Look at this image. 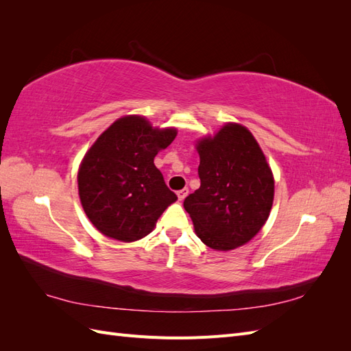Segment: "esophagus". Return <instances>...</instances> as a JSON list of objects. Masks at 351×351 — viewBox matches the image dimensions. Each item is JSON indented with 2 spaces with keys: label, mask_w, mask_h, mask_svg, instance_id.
Here are the masks:
<instances>
[{
  "label": "esophagus",
  "mask_w": 351,
  "mask_h": 351,
  "mask_svg": "<svg viewBox=\"0 0 351 351\" xmlns=\"http://www.w3.org/2000/svg\"><path fill=\"white\" fill-rule=\"evenodd\" d=\"M187 195H189V189H187V187H184V189H182V190H178V192H177L178 200H183Z\"/></svg>",
  "instance_id": "esophagus-1"
}]
</instances>
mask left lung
<instances>
[{
    "label": "left lung",
    "mask_w": 351,
    "mask_h": 351,
    "mask_svg": "<svg viewBox=\"0 0 351 351\" xmlns=\"http://www.w3.org/2000/svg\"><path fill=\"white\" fill-rule=\"evenodd\" d=\"M200 187L184 199L196 236L208 247L232 250L250 241L267 222L274 177L253 134L227 123L196 145Z\"/></svg>",
    "instance_id": "8db88e82"
}]
</instances>
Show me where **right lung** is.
<instances>
[{"mask_svg": "<svg viewBox=\"0 0 351 351\" xmlns=\"http://www.w3.org/2000/svg\"><path fill=\"white\" fill-rule=\"evenodd\" d=\"M176 136V129H154L145 117L127 115L90 146L79 168V196L104 236L125 243L141 240L177 200L154 164Z\"/></svg>", "mask_w": 351, "mask_h": 351, "instance_id": "right-lung-1", "label": "right lung"}]
</instances>
